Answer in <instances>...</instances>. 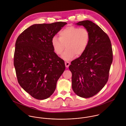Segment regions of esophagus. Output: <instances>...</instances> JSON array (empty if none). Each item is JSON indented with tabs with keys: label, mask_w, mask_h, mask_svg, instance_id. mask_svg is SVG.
<instances>
[{
	"label": "esophagus",
	"mask_w": 126,
	"mask_h": 126,
	"mask_svg": "<svg viewBox=\"0 0 126 126\" xmlns=\"http://www.w3.org/2000/svg\"><path fill=\"white\" fill-rule=\"evenodd\" d=\"M65 65L66 67L68 68L70 65V63L68 62H65Z\"/></svg>",
	"instance_id": "esophagus-1"
}]
</instances>
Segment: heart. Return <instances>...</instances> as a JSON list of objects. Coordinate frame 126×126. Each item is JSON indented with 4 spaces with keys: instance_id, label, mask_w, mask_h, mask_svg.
<instances>
[{
    "instance_id": "obj_1",
    "label": "heart",
    "mask_w": 126,
    "mask_h": 126,
    "mask_svg": "<svg viewBox=\"0 0 126 126\" xmlns=\"http://www.w3.org/2000/svg\"><path fill=\"white\" fill-rule=\"evenodd\" d=\"M59 38L54 36L51 44L55 52L61 55L65 48L66 50L62 55L65 61L73 59L76 55L79 57L86 50L90 40V33L85 28L69 26L61 30L59 33Z\"/></svg>"
}]
</instances>
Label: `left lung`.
<instances>
[{"instance_id":"obj_1","label":"left lung","mask_w":126,"mask_h":126,"mask_svg":"<svg viewBox=\"0 0 126 126\" xmlns=\"http://www.w3.org/2000/svg\"><path fill=\"white\" fill-rule=\"evenodd\" d=\"M75 24L89 31L90 40L85 52L69 66L72 89L78 96L89 98L97 94L108 81L112 62L111 45L107 34L93 22L84 20Z\"/></svg>"}]
</instances>
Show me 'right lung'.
Segmentation results:
<instances>
[{
    "label": "right lung",
    "mask_w": 126,
    "mask_h": 126,
    "mask_svg": "<svg viewBox=\"0 0 126 126\" xmlns=\"http://www.w3.org/2000/svg\"><path fill=\"white\" fill-rule=\"evenodd\" d=\"M67 23L34 24L18 36L14 66L18 83L32 96L43 100L50 97L65 69L64 62L55 53L54 37Z\"/></svg>",
    "instance_id": "1"
}]
</instances>
